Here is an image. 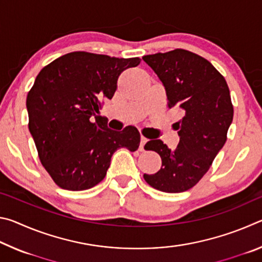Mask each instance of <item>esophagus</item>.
<instances>
[{
	"instance_id": "34e87169",
	"label": "esophagus",
	"mask_w": 262,
	"mask_h": 262,
	"mask_svg": "<svg viewBox=\"0 0 262 262\" xmlns=\"http://www.w3.org/2000/svg\"><path fill=\"white\" fill-rule=\"evenodd\" d=\"M148 142V139H145L144 136H141V143H140V150L141 151H143L144 150V144Z\"/></svg>"
}]
</instances>
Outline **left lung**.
<instances>
[{
  "label": "left lung",
  "mask_w": 262,
  "mask_h": 262,
  "mask_svg": "<svg viewBox=\"0 0 262 262\" xmlns=\"http://www.w3.org/2000/svg\"><path fill=\"white\" fill-rule=\"evenodd\" d=\"M142 59L163 83L168 107L183 114L174 123L180 137L176 149L161 140L147 142L144 149L161 156L162 167L157 173L143 177L162 192H185L207 173L227 141L233 119L228 84L205 57L181 48Z\"/></svg>",
  "instance_id": "1"
}]
</instances>
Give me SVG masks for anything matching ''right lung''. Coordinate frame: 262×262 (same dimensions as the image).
<instances>
[{
    "label": "right lung",
    "instance_id": "1",
    "mask_svg": "<svg viewBox=\"0 0 262 262\" xmlns=\"http://www.w3.org/2000/svg\"><path fill=\"white\" fill-rule=\"evenodd\" d=\"M140 62L73 52L38 74L26 98L29 129L41 164L61 188L94 187L105 178L119 148H139L135 127L112 130L96 113L101 99H112L123 70Z\"/></svg>",
    "mask_w": 262,
    "mask_h": 262
}]
</instances>
